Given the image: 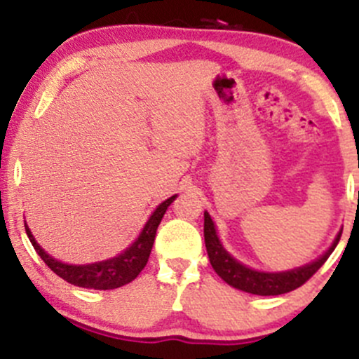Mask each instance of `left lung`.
Instances as JSON below:
<instances>
[{
    "label": "left lung",
    "mask_w": 359,
    "mask_h": 359,
    "mask_svg": "<svg viewBox=\"0 0 359 359\" xmlns=\"http://www.w3.org/2000/svg\"><path fill=\"white\" fill-rule=\"evenodd\" d=\"M340 234H342V229L337 233L335 240L332 241L330 247L325 250V253H321L313 262L287 271H259L240 262L236 257L227 252L220 241L219 233H217L215 222L210 217V213L205 212V245L213 271L233 288L253 293V295H281V293H288L306 283L327 262L330 253L339 243Z\"/></svg>",
    "instance_id": "obj_1"
}]
</instances>
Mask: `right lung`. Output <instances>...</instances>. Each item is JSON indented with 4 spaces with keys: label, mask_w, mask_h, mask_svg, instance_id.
Returning <instances> with one entry per match:
<instances>
[{
    "label": "right lung",
    "mask_w": 359,
    "mask_h": 359,
    "mask_svg": "<svg viewBox=\"0 0 359 359\" xmlns=\"http://www.w3.org/2000/svg\"><path fill=\"white\" fill-rule=\"evenodd\" d=\"M175 198L177 194H173L172 198L159 203L156 210L149 215L147 222L144 224L139 236L135 238V241H133L128 248H125L116 257H111V259H106V260H99V262H92V264L62 262V260L50 255V253L46 252L38 241H36L34 234L31 233L27 222L24 220L25 233H27L29 241H31L32 247H34L36 253L41 257L43 262H45L46 266L57 274V276L66 280L67 283L74 285V287H81V288H93V290H112V288H119L123 287V285L135 280V278L139 276L140 271L146 267L147 259H149L151 255V250H153V243H154V238H156L159 222H161L166 208L172 205Z\"/></svg>",
    "instance_id": "right-lung-1"
}]
</instances>
